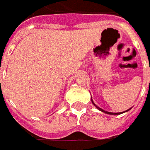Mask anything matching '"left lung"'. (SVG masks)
Returning a JSON list of instances; mask_svg holds the SVG:
<instances>
[{
	"mask_svg": "<svg viewBox=\"0 0 150 150\" xmlns=\"http://www.w3.org/2000/svg\"><path fill=\"white\" fill-rule=\"evenodd\" d=\"M149 70H150V68H149ZM91 101H92V100H91ZM92 103H93V101H92ZM93 104H94L95 106H96V104H95L94 103H93ZM96 108H97L98 109H100V111H102V112H104L107 113V114H110V115H118V114H120V113H121V112H117V113H114V112H106V111H104V110H103V109H101L100 108L97 107V106H96ZM129 110H127V111H129Z\"/></svg>",
	"mask_w": 150,
	"mask_h": 150,
	"instance_id": "8db88e82",
	"label": "left lung"
}]
</instances>
